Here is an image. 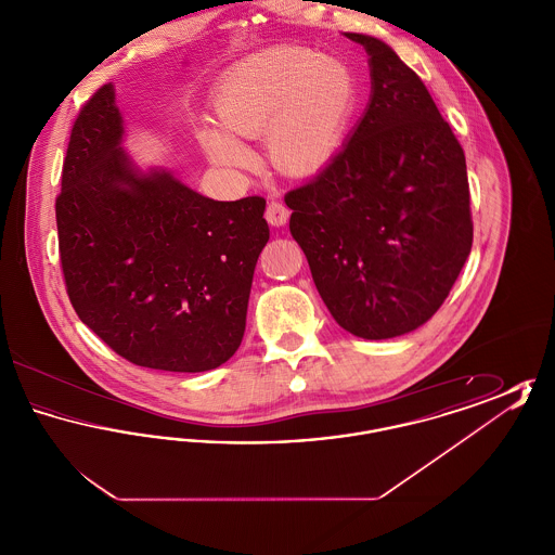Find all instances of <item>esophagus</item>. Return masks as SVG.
<instances>
[{
    "label": "esophagus",
    "instance_id": "esophagus-1",
    "mask_svg": "<svg viewBox=\"0 0 555 555\" xmlns=\"http://www.w3.org/2000/svg\"><path fill=\"white\" fill-rule=\"evenodd\" d=\"M266 220H268V224H272V227H283V224H287V220H289V208L285 206V204H281V202H270L268 204V208H266Z\"/></svg>",
    "mask_w": 555,
    "mask_h": 555
}]
</instances>
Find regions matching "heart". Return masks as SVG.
<instances>
[{
  "instance_id": "obj_1",
  "label": "heart",
  "mask_w": 555,
  "mask_h": 555,
  "mask_svg": "<svg viewBox=\"0 0 555 555\" xmlns=\"http://www.w3.org/2000/svg\"><path fill=\"white\" fill-rule=\"evenodd\" d=\"M358 106V79L344 60L310 48H279L235 66L218 87L216 114L229 132L204 129L214 164L245 166L238 139H260L272 164L291 175L322 168L344 141Z\"/></svg>"
}]
</instances>
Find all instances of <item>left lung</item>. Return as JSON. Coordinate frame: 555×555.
<instances>
[{
	"instance_id": "8db88e82",
	"label": "left lung",
	"mask_w": 555,
	"mask_h": 555,
	"mask_svg": "<svg viewBox=\"0 0 555 555\" xmlns=\"http://www.w3.org/2000/svg\"><path fill=\"white\" fill-rule=\"evenodd\" d=\"M345 37L369 53V107L285 204L328 312L378 341L423 326L446 301L473 247L470 189L464 150L421 77L385 41Z\"/></svg>"
}]
</instances>
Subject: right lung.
Here are the masks:
<instances>
[{
	"mask_svg": "<svg viewBox=\"0 0 555 555\" xmlns=\"http://www.w3.org/2000/svg\"><path fill=\"white\" fill-rule=\"evenodd\" d=\"M114 87L80 107L55 199L60 262L80 320L137 366L204 372L245 333L270 231L264 197L214 202L170 172H139Z\"/></svg>",
	"mask_w": 555,
	"mask_h": 555,
	"instance_id": "obj_1",
	"label": "right lung"
}]
</instances>
